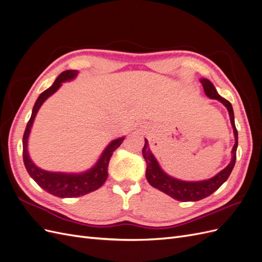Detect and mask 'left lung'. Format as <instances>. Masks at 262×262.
Returning a JSON list of instances; mask_svg holds the SVG:
<instances>
[{"label": "left lung", "mask_w": 262, "mask_h": 262, "mask_svg": "<svg viewBox=\"0 0 262 262\" xmlns=\"http://www.w3.org/2000/svg\"><path fill=\"white\" fill-rule=\"evenodd\" d=\"M200 82L203 86L205 95H207L209 98L221 101L228 110L235 136V144L232 149L233 156L231 163H229L223 170H221L217 175L212 177L211 179L202 181H184L168 176L167 173L161 168L160 164H158L156 158L148 148V142L146 139L144 147L142 149V153H143V157L146 162L145 176L148 184L152 187L161 190L162 192L173 198V199L181 202L199 201L201 199H204V198L209 196L214 191H216V190L227 180L229 175H231L236 162V150L237 145H238V132H237V129L235 126L234 112L231 102L220 96L215 90V87H214V85L209 80H207V78H201Z\"/></svg>", "instance_id": "obj_1"}]
</instances>
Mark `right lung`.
<instances>
[{
	"label": "right lung",
	"mask_w": 262,
	"mask_h": 262,
	"mask_svg": "<svg viewBox=\"0 0 262 262\" xmlns=\"http://www.w3.org/2000/svg\"><path fill=\"white\" fill-rule=\"evenodd\" d=\"M76 75L77 71L75 70L64 71V72H62L57 77V80L54 81L52 86H50L48 90H46L39 95L23 137V160L29 176L33 178L37 182L38 186H40L45 191L59 198L81 196L86 193L95 191V190H97L104 185V182L108 177V165L110 158H112L113 153L121 145L122 141L124 140V138H119L112 141V143H109V145L105 148L98 162L94 165V167L81 173L47 171L37 167V166L31 162L27 149L28 137L39 108L41 107L43 101L47 98L50 97L53 93H55L60 89V86L63 82L73 80Z\"/></svg>",
	"instance_id": "1"
}]
</instances>
